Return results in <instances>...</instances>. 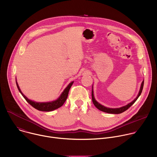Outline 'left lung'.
<instances>
[{
  "instance_id": "1",
  "label": "left lung",
  "mask_w": 157,
  "mask_h": 157,
  "mask_svg": "<svg viewBox=\"0 0 157 157\" xmlns=\"http://www.w3.org/2000/svg\"><path fill=\"white\" fill-rule=\"evenodd\" d=\"M144 81H142V82L141 84L139 93L137 96L136 97V98L134 100H133L131 102L127 104L126 105L122 106V107H119V108H109V107H105V106L102 105V104H101L100 103H99L95 99V98H94V91H93V87H92V101H93V102L94 105L96 107V108H98L99 110H100L102 112H104V113H109V114H118L122 113H124V111L127 110L132 105H133L134 104V102H135L137 100L139 97L140 96V94L142 92L143 87H144Z\"/></svg>"
}]
</instances>
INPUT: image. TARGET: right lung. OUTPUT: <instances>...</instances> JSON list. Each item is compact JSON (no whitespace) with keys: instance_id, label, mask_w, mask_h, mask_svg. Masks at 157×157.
Returning <instances> with one entry per match:
<instances>
[{"instance_id":"right-lung-1","label":"right lung","mask_w":157,"mask_h":157,"mask_svg":"<svg viewBox=\"0 0 157 157\" xmlns=\"http://www.w3.org/2000/svg\"><path fill=\"white\" fill-rule=\"evenodd\" d=\"M73 82H74V81H72L68 85V86H67L64 89V90L61 94L60 96L56 100L53 101H51V102H37L30 100L23 93H22V92L21 91L20 89L18 86V83L16 81L17 86V88L18 89L19 92L21 93V94L22 96H23V97L27 101V102L29 103L32 107H33L36 109H37L38 110H40V111H45V112H49V111L54 110L56 109H58L59 107H61L63 105V104L66 101L67 98H68L69 91H70V89L71 86L73 85Z\"/></svg>"}]
</instances>
